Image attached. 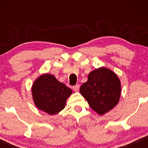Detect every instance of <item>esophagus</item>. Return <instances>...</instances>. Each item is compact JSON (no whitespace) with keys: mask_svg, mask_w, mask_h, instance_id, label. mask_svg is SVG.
I'll list each match as a JSON object with an SVG mask.
<instances>
[{"mask_svg":"<svg viewBox=\"0 0 148 148\" xmlns=\"http://www.w3.org/2000/svg\"><path fill=\"white\" fill-rule=\"evenodd\" d=\"M79 87H80L79 85L77 84V85H75V86H74L73 87V90L75 91V92H78L79 89Z\"/></svg>","mask_w":148,"mask_h":148,"instance_id":"esophagus-1","label":"esophagus"}]
</instances>
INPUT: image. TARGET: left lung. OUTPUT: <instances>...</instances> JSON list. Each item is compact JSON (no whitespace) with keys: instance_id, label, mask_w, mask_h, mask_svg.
<instances>
[{"instance_id":"8db88e82","label":"left lung","mask_w":148,"mask_h":148,"mask_svg":"<svg viewBox=\"0 0 148 148\" xmlns=\"http://www.w3.org/2000/svg\"><path fill=\"white\" fill-rule=\"evenodd\" d=\"M80 93L91 108L103 115L118 104L121 96V82L112 71L100 67L91 71L88 81L82 85Z\"/></svg>"}]
</instances>
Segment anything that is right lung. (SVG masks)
<instances>
[{"instance_id":"obj_1","label":"right lung","mask_w":148,"mask_h":148,"mask_svg":"<svg viewBox=\"0 0 148 148\" xmlns=\"http://www.w3.org/2000/svg\"><path fill=\"white\" fill-rule=\"evenodd\" d=\"M32 92L36 107L50 115L61 111L72 94L69 88L48 73L42 75L34 82Z\"/></svg>"}]
</instances>
